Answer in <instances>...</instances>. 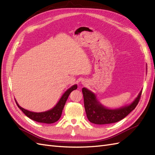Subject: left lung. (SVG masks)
<instances>
[{"label":"left lung","mask_w":155,"mask_h":155,"mask_svg":"<svg viewBox=\"0 0 155 155\" xmlns=\"http://www.w3.org/2000/svg\"><path fill=\"white\" fill-rule=\"evenodd\" d=\"M84 108L88 120L96 124H111L121 120L132 111L140 100L142 91L129 105L115 109H110L103 106L97 100L96 95L86 88L82 90Z\"/></svg>","instance_id":"obj_1"}]
</instances>
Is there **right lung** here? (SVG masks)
<instances>
[{
    "instance_id": "obj_1",
    "label": "right lung",
    "mask_w": 155,
    "mask_h": 155,
    "mask_svg": "<svg viewBox=\"0 0 155 155\" xmlns=\"http://www.w3.org/2000/svg\"><path fill=\"white\" fill-rule=\"evenodd\" d=\"M77 88V84L71 86L70 88H69L64 94H63L62 97L60 98V100H59L58 104L55 105L54 108L47 110V111L45 112L35 113L29 111V110H27L25 109L22 108L21 107L18 105L16 101H15L18 107L20 109L23 111V113L29 118L38 122L46 123V124H52V123L57 122L59 119L60 118L61 116L62 110L63 108H64L66 101L67 100V98H68L69 94L73 90H76Z\"/></svg>"
}]
</instances>
